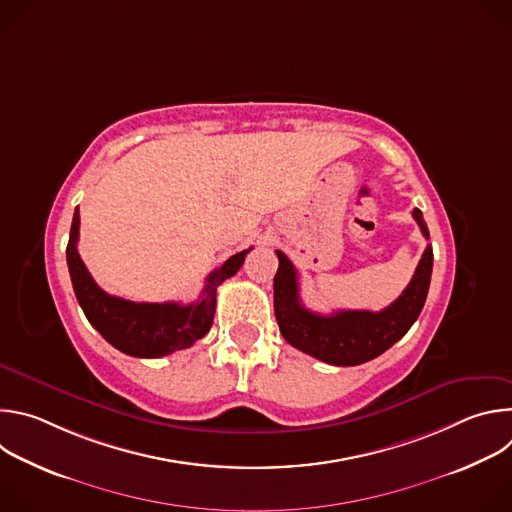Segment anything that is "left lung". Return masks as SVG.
<instances>
[{
    "instance_id": "1",
    "label": "left lung",
    "mask_w": 512,
    "mask_h": 512,
    "mask_svg": "<svg viewBox=\"0 0 512 512\" xmlns=\"http://www.w3.org/2000/svg\"><path fill=\"white\" fill-rule=\"evenodd\" d=\"M413 218L423 237L429 239L419 208L413 210ZM275 253L279 267L273 277V306L279 332L291 346L336 367H354L373 360L407 334L423 310L433 267V251L427 245L413 279L389 308L381 312L340 310L322 316L302 306L294 263L281 251Z\"/></svg>"
}]
</instances>
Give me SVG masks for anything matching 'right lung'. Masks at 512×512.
<instances>
[{"instance_id": "obj_1", "label": "right lung", "mask_w": 512, "mask_h": 512, "mask_svg": "<svg viewBox=\"0 0 512 512\" xmlns=\"http://www.w3.org/2000/svg\"><path fill=\"white\" fill-rule=\"evenodd\" d=\"M79 208L72 216L70 237L66 245V263L75 287V296L91 322V326L117 350L137 358H160L176 350L192 346L202 338L214 318L216 287L233 277L251 249L229 257L221 267L206 277V285L198 302L182 306L178 302L166 304H137L103 291L89 269L85 267L79 243Z\"/></svg>"}]
</instances>
